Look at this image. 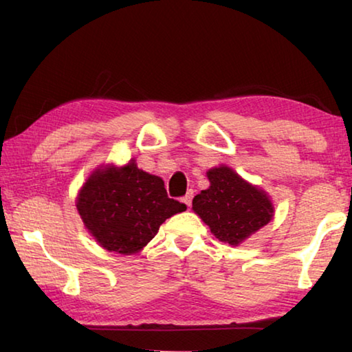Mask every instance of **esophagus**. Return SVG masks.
<instances>
[{
	"label": "esophagus",
	"instance_id": "obj_1",
	"mask_svg": "<svg viewBox=\"0 0 352 352\" xmlns=\"http://www.w3.org/2000/svg\"><path fill=\"white\" fill-rule=\"evenodd\" d=\"M192 197H194V192H192V190H189V192H188V194L184 195V197H183L184 205H186L188 208L190 206V204H192Z\"/></svg>",
	"mask_w": 352,
	"mask_h": 352
}]
</instances>
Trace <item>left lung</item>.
<instances>
[{
	"instance_id": "8db88e82",
	"label": "left lung",
	"mask_w": 352,
	"mask_h": 352,
	"mask_svg": "<svg viewBox=\"0 0 352 352\" xmlns=\"http://www.w3.org/2000/svg\"><path fill=\"white\" fill-rule=\"evenodd\" d=\"M210 188L192 200V210L220 242L239 245L273 219L265 190L253 186L228 166L206 172Z\"/></svg>"
}]
</instances>
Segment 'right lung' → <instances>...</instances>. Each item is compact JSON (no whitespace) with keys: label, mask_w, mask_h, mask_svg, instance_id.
<instances>
[{"label":"right lung","mask_w":352,"mask_h":352,"mask_svg":"<svg viewBox=\"0 0 352 352\" xmlns=\"http://www.w3.org/2000/svg\"><path fill=\"white\" fill-rule=\"evenodd\" d=\"M76 206L100 247L121 254L138 253L166 219L186 210L168 197L162 178L138 169L135 160L122 168L109 164L94 170Z\"/></svg>","instance_id":"add662e5"}]
</instances>
